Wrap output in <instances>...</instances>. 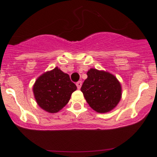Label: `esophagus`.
<instances>
[{"label":"esophagus","instance_id":"esophagus-1","mask_svg":"<svg viewBox=\"0 0 157 157\" xmlns=\"http://www.w3.org/2000/svg\"><path fill=\"white\" fill-rule=\"evenodd\" d=\"M76 85H77V89H79V90H80V87H81V86H82V81H78L77 83H76Z\"/></svg>","mask_w":157,"mask_h":157}]
</instances>
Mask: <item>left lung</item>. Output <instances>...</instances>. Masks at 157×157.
I'll list each match as a JSON object with an SVG mask.
<instances>
[{
	"label": "left lung",
	"mask_w": 157,
	"mask_h": 157,
	"mask_svg": "<svg viewBox=\"0 0 157 157\" xmlns=\"http://www.w3.org/2000/svg\"><path fill=\"white\" fill-rule=\"evenodd\" d=\"M80 90L90 107L99 113L115 109L121 99V85L108 71L90 68Z\"/></svg>",
	"instance_id": "8db88e82"
}]
</instances>
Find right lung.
<instances>
[{"instance_id":"right-lung-1","label":"right lung","mask_w":157,"mask_h":157,"mask_svg":"<svg viewBox=\"0 0 157 157\" xmlns=\"http://www.w3.org/2000/svg\"><path fill=\"white\" fill-rule=\"evenodd\" d=\"M76 90L77 86L68 74L58 67L39 76L33 88L39 106L49 113H56L64 108Z\"/></svg>"}]
</instances>
